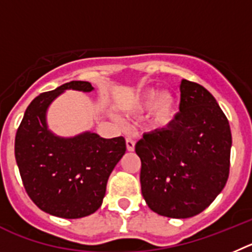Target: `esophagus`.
<instances>
[{
	"mask_svg": "<svg viewBox=\"0 0 252 252\" xmlns=\"http://www.w3.org/2000/svg\"><path fill=\"white\" fill-rule=\"evenodd\" d=\"M126 149H128V152H133L135 148V142L131 138H126Z\"/></svg>",
	"mask_w": 252,
	"mask_h": 252,
	"instance_id": "1",
	"label": "esophagus"
}]
</instances>
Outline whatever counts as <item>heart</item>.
<instances>
[{
    "label": "heart",
    "mask_w": 252,
    "mask_h": 252,
    "mask_svg": "<svg viewBox=\"0 0 252 252\" xmlns=\"http://www.w3.org/2000/svg\"><path fill=\"white\" fill-rule=\"evenodd\" d=\"M134 109L139 113L152 112V121L156 126H167L176 117V98L169 92L148 89L135 103Z\"/></svg>",
    "instance_id": "b5f03b06"
}]
</instances>
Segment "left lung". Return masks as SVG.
I'll list each match as a JSON object with an SVG mask.
<instances>
[{
  "mask_svg": "<svg viewBox=\"0 0 252 252\" xmlns=\"http://www.w3.org/2000/svg\"><path fill=\"white\" fill-rule=\"evenodd\" d=\"M180 90V113L172 123L135 144L143 197L152 211L171 219L196 216L214 202L227 182L232 144L214 95L185 79Z\"/></svg>",
  "mask_w": 252,
  "mask_h": 252,
  "instance_id": "obj_1",
  "label": "left lung"
}]
</instances>
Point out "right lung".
Masks as SVG:
<instances>
[{
	"label": "right lung",
	"instance_id": "add662e5",
	"mask_svg": "<svg viewBox=\"0 0 252 252\" xmlns=\"http://www.w3.org/2000/svg\"><path fill=\"white\" fill-rule=\"evenodd\" d=\"M89 93L88 81H70L36 96L27 106L15 138V157L32 202L46 214L80 219L103 203L110 173L126 153L123 137L105 139L85 131L61 138L46 124L47 108L65 90Z\"/></svg>",
	"mask_w": 252,
	"mask_h": 252
}]
</instances>
